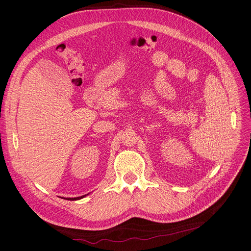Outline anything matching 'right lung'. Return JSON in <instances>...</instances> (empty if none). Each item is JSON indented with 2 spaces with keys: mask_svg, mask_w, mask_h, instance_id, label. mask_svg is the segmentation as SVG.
<instances>
[{
  "mask_svg": "<svg viewBox=\"0 0 251 251\" xmlns=\"http://www.w3.org/2000/svg\"><path fill=\"white\" fill-rule=\"evenodd\" d=\"M84 196L82 197H77V198H69L68 200H70V201H74V200H79V199H82Z\"/></svg>",
  "mask_w": 251,
  "mask_h": 251,
  "instance_id": "obj_1",
  "label": "right lung"
}]
</instances>
